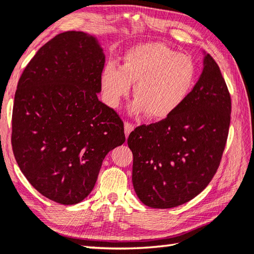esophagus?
<instances>
[{
  "label": "esophagus",
  "mask_w": 254,
  "mask_h": 254,
  "mask_svg": "<svg viewBox=\"0 0 254 254\" xmlns=\"http://www.w3.org/2000/svg\"><path fill=\"white\" fill-rule=\"evenodd\" d=\"M134 130V124L131 122H124V133H126V136L127 137L128 134H130Z\"/></svg>",
  "instance_id": "34e87169"
}]
</instances>
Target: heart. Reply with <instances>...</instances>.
Masks as SVG:
<instances>
[{
    "mask_svg": "<svg viewBox=\"0 0 254 254\" xmlns=\"http://www.w3.org/2000/svg\"><path fill=\"white\" fill-rule=\"evenodd\" d=\"M196 67L187 55L177 54L157 42L131 47L124 54L121 67L109 64L101 74L102 96L109 107L118 108L134 83V112L145 111L155 120L176 110L191 90Z\"/></svg>",
    "mask_w": 254,
    "mask_h": 254,
    "instance_id": "1",
    "label": "heart"
}]
</instances>
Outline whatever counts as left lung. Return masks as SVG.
Wrapping results in <instances>:
<instances>
[{
    "mask_svg": "<svg viewBox=\"0 0 254 254\" xmlns=\"http://www.w3.org/2000/svg\"><path fill=\"white\" fill-rule=\"evenodd\" d=\"M199 80L171 116L132 131V182L151 208H173L196 197L220 165L229 133L231 98L209 54Z\"/></svg>",
    "mask_w": 254,
    "mask_h": 254,
    "instance_id": "left-lung-1",
    "label": "left lung"
}]
</instances>
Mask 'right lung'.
<instances>
[{
    "instance_id": "right-lung-1",
    "label": "right lung",
    "mask_w": 254,
    "mask_h": 254,
    "mask_svg": "<svg viewBox=\"0 0 254 254\" xmlns=\"http://www.w3.org/2000/svg\"><path fill=\"white\" fill-rule=\"evenodd\" d=\"M104 62L91 35L61 33L38 49L17 83L15 160L35 190L62 205L83 200L104 157L126 141L121 118L98 99Z\"/></svg>"
}]
</instances>
